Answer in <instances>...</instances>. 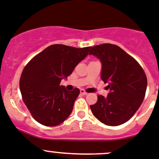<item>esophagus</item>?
Here are the masks:
<instances>
[{
    "instance_id": "34e87169",
    "label": "esophagus",
    "mask_w": 159,
    "mask_h": 159,
    "mask_svg": "<svg viewBox=\"0 0 159 159\" xmlns=\"http://www.w3.org/2000/svg\"><path fill=\"white\" fill-rule=\"evenodd\" d=\"M80 93H81V94H82V95H86V94H87V93L85 92V90L82 89H81L80 90Z\"/></svg>"
}]
</instances>
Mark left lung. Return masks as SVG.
<instances>
[{"label":"left lung","instance_id":"8db88e82","mask_svg":"<svg viewBox=\"0 0 159 159\" xmlns=\"http://www.w3.org/2000/svg\"><path fill=\"white\" fill-rule=\"evenodd\" d=\"M89 55L99 58L102 65L101 78L110 90L106 97L97 96L90 105L94 116L105 125L118 126L133 116L145 97L147 79L135 58L114 44L91 47Z\"/></svg>","mask_w":159,"mask_h":159}]
</instances>
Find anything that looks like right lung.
<instances>
[{
  "label": "right lung",
  "mask_w": 159,
  "mask_h": 159,
  "mask_svg": "<svg viewBox=\"0 0 159 159\" xmlns=\"http://www.w3.org/2000/svg\"><path fill=\"white\" fill-rule=\"evenodd\" d=\"M90 48L54 44L35 55L24 67L20 89L24 104L37 122L54 127L70 115L80 90H66L60 82L72 74Z\"/></svg>",
  "instance_id": "add662e5"
}]
</instances>
